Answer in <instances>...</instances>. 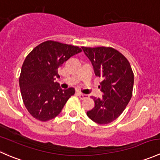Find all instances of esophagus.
I'll use <instances>...</instances> for the list:
<instances>
[{
  "instance_id": "34e87169",
  "label": "esophagus",
  "mask_w": 160,
  "mask_h": 160,
  "mask_svg": "<svg viewBox=\"0 0 160 160\" xmlns=\"http://www.w3.org/2000/svg\"><path fill=\"white\" fill-rule=\"evenodd\" d=\"M77 95H78L79 98L82 100L85 99V98H87L88 97V95L84 94V93H80V92H78V93H77Z\"/></svg>"
}]
</instances>
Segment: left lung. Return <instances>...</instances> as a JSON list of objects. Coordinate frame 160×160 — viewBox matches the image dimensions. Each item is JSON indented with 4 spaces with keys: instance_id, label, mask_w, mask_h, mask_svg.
<instances>
[{
    "instance_id": "obj_1",
    "label": "left lung",
    "mask_w": 160,
    "mask_h": 160,
    "mask_svg": "<svg viewBox=\"0 0 160 160\" xmlns=\"http://www.w3.org/2000/svg\"><path fill=\"white\" fill-rule=\"evenodd\" d=\"M93 65L95 75L102 77L101 98L92 97L94 107L87 112L93 122L108 124L123 112L132 96L134 74L128 59L111 47H82Z\"/></svg>"
}]
</instances>
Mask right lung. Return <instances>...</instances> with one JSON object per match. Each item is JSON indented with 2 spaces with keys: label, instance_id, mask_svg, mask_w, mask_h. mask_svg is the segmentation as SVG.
Listing matches in <instances>:
<instances>
[{
  "label": "right lung",
  "instance_id": "obj_1",
  "mask_svg": "<svg viewBox=\"0 0 160 160\" xmlns=\"http://www.w3.org/2000/svg\"><path fill=\"white\" fill-rule=\"evenodd\" d=\"M80 52L78 46L49 40L37 46L27 56L19 86L24 104L32 117L42 122L54 118L75 93L74 88L62 90L54 80L59 77V67Z\"/></svg>",
  "mask_w": 160,
  "mask_h": 160
}]
</instances>
